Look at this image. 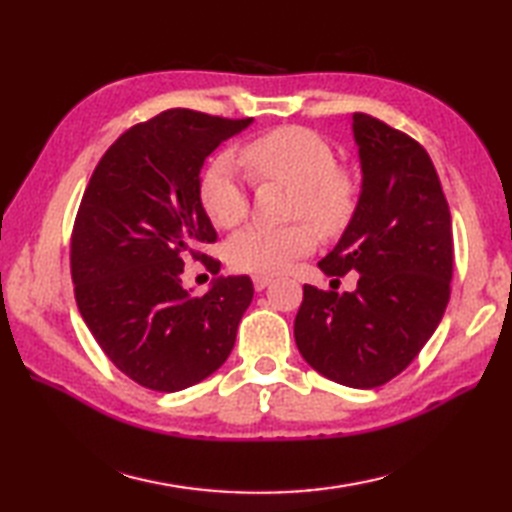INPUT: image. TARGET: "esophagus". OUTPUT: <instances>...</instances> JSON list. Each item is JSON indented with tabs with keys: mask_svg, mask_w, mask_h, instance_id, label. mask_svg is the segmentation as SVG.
<instances>
[{
	"mask_svg": "<svg viewBox=\"0 0 512 512\" xmlns=\"http://www.w3.org/2000/svg\"><path fill=\"white\" fill-rule=\"evenodd\" d=\"M270 277H266V275H255L253 277V286H255V290H264L268 284H270Z\"/></svg>",
	"mask_w": 512,
	"mask_h": 512,
	"instance_id": "esophagus-1",
	"label": "esophagus"
}]
</instances>
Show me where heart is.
Instances as JSON below:
<instances>
[{"instance_id": "heart-1", "label": "heart", "mask_w": 512, "mask_h": 512, "mask_svg": "<svg viewBox=\"0 0 512 512\" xmlns=\"http://www.w3.org/2000/svg\"><path fill=\"white\" fill-rule=\"evenodd\" d=\"M242 162L257 180H275L295 189L292 215H306L321 233H339L352 220L358 182L352 171L336 167L332 145L306 127L288 125L266 132L239 149ZM206 217L220 228H233L248 213V189L235 162L215 158L198 182ZM317 233L308 222L284 226H248L226 242V259L235 270L277 275L297 257L308 255Z\"/></svg>"}]
</instances>
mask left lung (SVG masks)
<instances>
[{
    "label": "left lung",
    "instance_id": "left-lung-1",
    "mask_svg": "<svg viewBox=\"0 0 512 512\" xmlns=\"http://www.w3.org/2000/svg\"><path fill=\"white\" fill-rule=\"evenodd\" d=\"M361 195L319 268L358 273L356 290L303 286L301 356L325 378L372 389L398 376L436 332L453 277L451 213L436 167L416 140L369 114L352 116Z\"/></svg>",
    "mask_w": 512,
    "mask_h": 512
}]
</instances>
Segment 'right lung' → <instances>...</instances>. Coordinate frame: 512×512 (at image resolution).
<instances>
[{
  "instance_id": "1",
  "label": "right lung",
  "mask_w": 512,
  "mask_h": 512,
  "mask_svg": "<svg viewBox=\"0 0 512 512\" xmlns=\"http://www.w3.org/2000/svg\"><path fill=\"white\" fill-rule=\"evenodd\" d=\"M253 118L167 110L129 127L96 165L72 231L81 317L107 358L154 391H180L220 369L253 301L246 275L215 277L204 297L182 286L184 262L217 239L198 182L204 160ZM211 273L220 262L211 259Z\"/></svg>"
}]
</instances>
